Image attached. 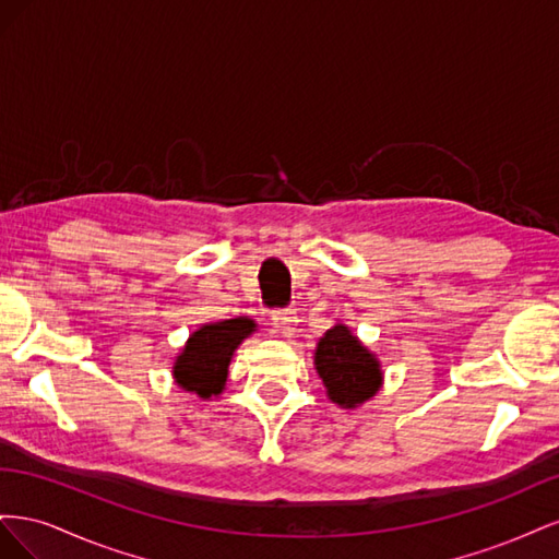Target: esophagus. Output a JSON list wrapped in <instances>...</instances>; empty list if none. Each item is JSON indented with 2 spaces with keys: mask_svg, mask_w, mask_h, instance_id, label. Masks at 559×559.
Here are the masks:
<instances>
[{
  "mask_svg": "<svg viewBox=\"0 0 559 559\" xmlns=\"http://www.w3.org/2000/svg\"><path fill=\"white\" fill-rule=\"evenodd\" d=\"M294 321H296V310H292V308L273 310V326H275V331H280L284 335H292L294 333Z\"/></svg>",
  "mask_w": 559,
  "mask_h": 559,
  "instance_id": "34e87169",
  "label": "esophagus"
}]
</instances>
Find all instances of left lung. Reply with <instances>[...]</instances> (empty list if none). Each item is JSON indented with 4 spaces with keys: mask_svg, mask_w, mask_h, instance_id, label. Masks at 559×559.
Instances as JSON below:
<instances>
[{
    "mask_svg": "<svg viewBox=\"0 0 559 559\" xmlns=\"http://www.w3.org/2000/svg\"><path fill=\"white\" fill-rule=\"evenodd\" d=\"M314 366L329 399L343 408L364 403L378 392L382 382L380 364L373 354L343 324L329 329L321 337L314 352Z\"/></svg>",
    "mask_w": 559,
    "mask_h": 559,
    "instance_id": "left-lung-1",
    "label": "left lung"
}]
</instances>
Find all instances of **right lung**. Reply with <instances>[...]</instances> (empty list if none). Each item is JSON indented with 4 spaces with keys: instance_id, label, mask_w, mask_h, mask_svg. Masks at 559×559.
Listing matches in <instances>:
<instances>
[{
    "instance_id": "add662e5",
    "label": "right lung",
    "mask_w": 559,
    "mask_h": 559,
    "mask_svg": "<svg viewBox=\"0 0 559 559\" xmlns=\"http://www.w3.org/2000/svg\"><path fill=\"white\" fill-rule=\"evenodd\" d=\"M257 329L251 319H226L195 331L175 364V380L202 399L222 394L233 352Z\"/></svg>"
}]
</instances>
